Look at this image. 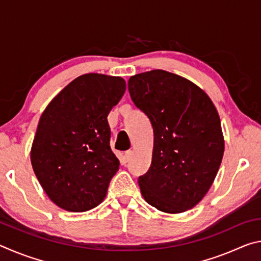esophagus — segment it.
<instances>
[{"mask_svg":"<svg viewBox=\"0 0 261 261\" xmlns=\"http://www.w3.org/2000/svg\"><path fill=\"white\" fill-rule=\"evenodd\" d=\"M132 156H134V152H132V151H126L124 153V156H123V159H124L125 162H127V161L131 160Z\"/></svg>","mask_w":261,"mask_h":261,"instance_id":"esophagus-1","label":"esophagus"}]
</instances>
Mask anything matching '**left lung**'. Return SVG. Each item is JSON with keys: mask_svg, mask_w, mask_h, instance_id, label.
<instances>
[{"mask_svg": "<svg viewBox=\"0 0 261 261\" xmlns=\"http://www.w3.org/2000/svg\"><path fill=\"white\" fill-rule=\"evenodd\" d=\"M127 90L154 132L151 167L138 178L141 194L166 213L192 208L210 190L222 161L216 108L197 85L165 70L132 76Z\"/></svg>", "mask_w": 261, "mask_h": 261, "instance_id": "1", "label": "left lung"}]
</instances>
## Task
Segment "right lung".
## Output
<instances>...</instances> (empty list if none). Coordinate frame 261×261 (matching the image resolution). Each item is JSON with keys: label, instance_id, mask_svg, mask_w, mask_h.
<instances>
[{"label": "right lung", "instance_id": "obj_1", "mask_svg": "<svg viewBox=\"0 0 261 261\" xmlns=\"http://www.w3.org/2000/svg\"><path fill=\"white\" fill-rule=\"evenodd\" d=\"M125 88L121 77L83 74L42 113L31 162L47 196L61 208L85 212L105 199L120 167L110 148L107 116Z\"/></svg>", "mask_w": 261, "mask_h": 261}]
</instances>
